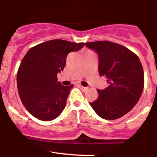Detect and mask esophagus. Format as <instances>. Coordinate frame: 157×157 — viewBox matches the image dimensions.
Segmentation results:
<instances>
[{
	"instance_id": "esophagus-1",
	"label": "esophagus",
	"mask_w": 157,
	"mask_h": 157,
	"mask_svg": "<svg viewBox=\"0 0 157 157\" xmlns=\"http://www.w3.org/2000/svg\"><path fill=\"white\" fill-rule=\"evenodd\" d=\"M79 87H80V88L81 89L82 91H86V90H87V87H84V86L82 85H79Z\"/></svg>"
}]
</instances>
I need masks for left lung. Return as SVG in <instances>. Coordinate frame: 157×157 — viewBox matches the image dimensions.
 I'll return each mask as SVG.
<instances>
[{
    "label": "left lung",
    "mask_w": 157,
    "mask_h": 157,
    "mask_svg": "<svg viewBox=\"0 0 157 157\" xmlns=\"http://www.w3.org/2000/svg\"><path fill=\"white\" fill-rule=\"evenodd\" d=\"M85 45L98 53V73L109 84L104 90H97L98 98L90 105L103 119H118L140 98L144 87L142 63L134 52L119 44L100 40Z\"/></svg>",
    "instance_id": "1"
}]
</instances>
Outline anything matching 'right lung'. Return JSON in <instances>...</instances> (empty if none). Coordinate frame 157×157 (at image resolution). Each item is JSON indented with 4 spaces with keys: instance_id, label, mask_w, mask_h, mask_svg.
<instances>
[{
    "instance_id": "right-lung-1",
    "label": "right lung",
    "mask_w": 157,
    "mask_h": 157,
    "mask_svg": "<svg viewBox=\"0 0 157 157\" xmlns=\"http://www.w3.org/2000/svg\"><path fill=\"white\" fill-rule=\"evenodd\" d=\"M84 46V43L56 39L28 51L18 70L17 87L21 101L31 115L50 121L62 113L73 85H62L57 73L64 69L67 55Z\"/></svg>"
}]
</instances>
